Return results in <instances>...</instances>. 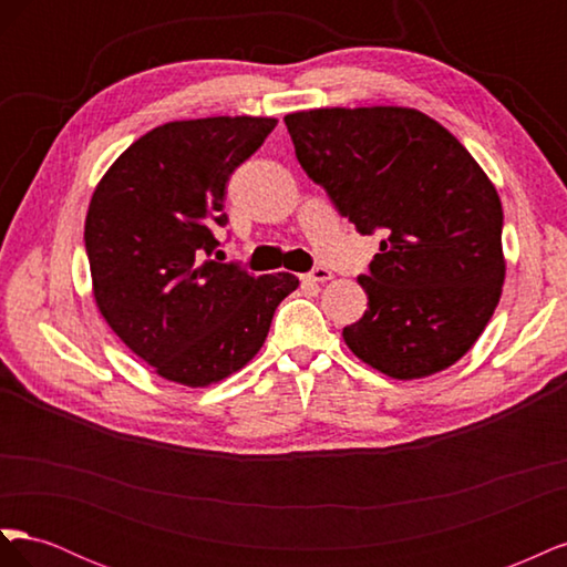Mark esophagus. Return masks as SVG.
<instances>
[{"mask_svg":"<svg viewBox=\"0 0 567 567\" xmlns=\"http://www.w3.org/2000/svg\"><path fill=\"white\" fill-rule=\"evenodd\" d=\"M331 279H333V274L326 269V267H317L310 274H305V281H310V284H326V281H331Z\"/></svg>","mask_w":567,"mask_h":567,"instance_id":"1","label":"esophagus"}]
</instances>
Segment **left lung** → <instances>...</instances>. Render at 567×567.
Listing matches in <instances>:
<instances>
[{
  "instance_id": "left-lung-1",
  "label": "left lung",
  "mask_w": 567,
  "mask_h": 567,
  "mask_svg": "<svg viewBox=\"0 0 567 567\" xmlns=\"http://www.w3.org/2000/svg\"><path fill=\"white\" fill-rule=\"evenodd\" d=\"M296 156L359 234L383 229L364 317L342 338L390 379L456 364L502 298L504 210L485 169L437 120L404 106L312 109L284 117Z\"/></svg>"
}]
</instances>
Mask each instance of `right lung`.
<instances>
[{"instance_id": "add662e5", "label": "right lung", "mask_w": 567, "mask_h": 567, "mask_svg": "<svg viewBox=\"0 0 567 567\" xmlns=\"http://www.w3.org/2000/svg\"><path fill=\"white\" fill-rule=\"evenodd\" d=\"M277 117L175 120L140 136L96 184L84 248L101 317L161 379L208 388L260 352L300 281L203 260L227 225L229 175Z\"/></svg>"}]
</instances>
